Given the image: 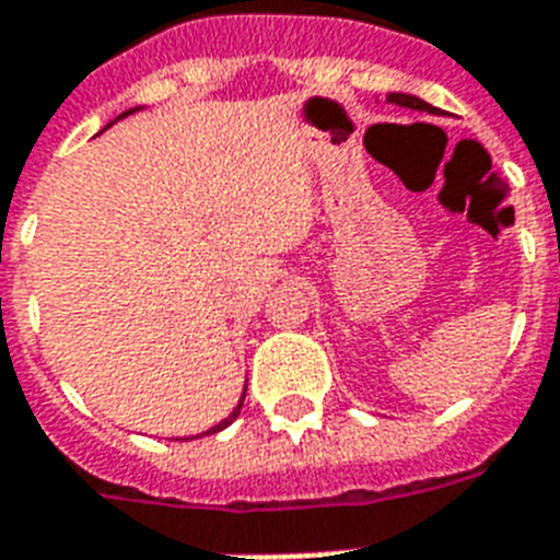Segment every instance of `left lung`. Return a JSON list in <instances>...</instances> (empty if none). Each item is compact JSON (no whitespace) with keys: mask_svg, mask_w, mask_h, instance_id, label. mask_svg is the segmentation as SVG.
<instances>
[{"mask_svg":"<svg viewBox=\"0 0 560 560\" xmlns=\"http://www.w3.org/2000/svg\"><path fill=\"white\" fill-rule=\"evenodd\" d=\"M387 102H393V105H398V107H410V110H427V113H435V107L427 105L424 98L410 96V93H389Z\"/></svg>","mask_w":560,"mask_h":560,"instance_id":"obj_1","label":"left lung"}]
</instances>
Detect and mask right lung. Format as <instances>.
I'll return each mask as SVG.
<instances>
[{"label":"right lung","mask_w":560,"mask_h":560,"mask_svg":"<svg viewBox=\"0 0 560 560\" xmlns=\"http://www.w3.org/2000/svg\"><path fill=\"white\" fill-rule=\"evenodd\" d=\"M136 110H139V107H130V110H125V113H121L119 119H125V116H130V113H136ZM244 393H247V387H244ZM244 393H242V398H238V404H236V407H233V412H230V416L224 418V421H219V424H215V427H210L208 432H201V435H213V432H219V430H224V427H230V424H233V421H236V418H238V412H242ZM196 439H199V435H196Z\"/></svg>","instance_id":"add662e5"}]
</instances>
